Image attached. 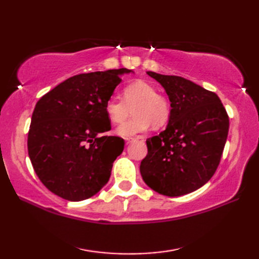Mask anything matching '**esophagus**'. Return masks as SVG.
I'll list each match as a JSON object with an SVG mask.
<instances>
[{"label": "esophagus", "instance_id": "esophagus-1", "mask_svg": "<svg viewBox=\"0 0 259 259\" xmlns=\"http://www.w3.org/2000/svg\"><path fill=\"white\" fill-rule=\"evenodd\" d=\"M135 140V138H125V145H129L130 142H133Z\"/></svg>", "mask_w": 259, "mask_h": 259}]
</instances>
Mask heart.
<instances>
[{
  "instance_id": "b5f03b06",
  "label": "heart",
  "mask_w": 259,
  "mask_h": 259,
  "mask_svg": "<svg viewBox=\"0 0 259 259\" xmlns=\"http://www.w3.org/2000/svg\"><path fill=\"white\" fill-rule=\"evenodd\" d=\"M122 98L110 97L104 104V110L113 123H120L134 110V117L120 124L118 135L133 137L145 133L151 124L156 128L166 124L171 115V106L166 97L149 82L138 80L126 84Z\"/></svg>"
}]
</instances>
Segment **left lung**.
<instances>
[{
  "instance_id": "left-lung-1",
  "label": "left lung",
  "mask_w": 259,
  "mask_h": 259,
  "mask_svg": "<svg viewBox=\"0 0 259 259\" xmlns=\"http://www.w3.org/2000/svg\"><path fill=\"white\" fill-rule=\"evenodd\" d=\"M171 102L166 130L147 139L140 163L145 183L159 194L178 197L208 183L226 144L229 117L216 93L177 75L148 71Z\"/></svg>"
}]
</instances>
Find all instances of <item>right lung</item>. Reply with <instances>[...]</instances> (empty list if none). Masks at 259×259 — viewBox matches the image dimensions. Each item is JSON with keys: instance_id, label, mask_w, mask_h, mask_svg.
<instances>
[{"instance_id": "right-lung-1", "label": "right lung", "mask_w": 259, "mask_h": 259, "mask_svg": "<svg viewBox=\"0 0 259 259\" xmlns=\"http://www.w3.org/2000/svg\"><path fill=\"white\" fill-rule=\"evenodd\" d=\"M125 68L81 73L61 82L35 104L27 151L41 183L70 201L84 200L108 183L124 140L111 129L104 104Z\"/></svg>"}]
</instances>
